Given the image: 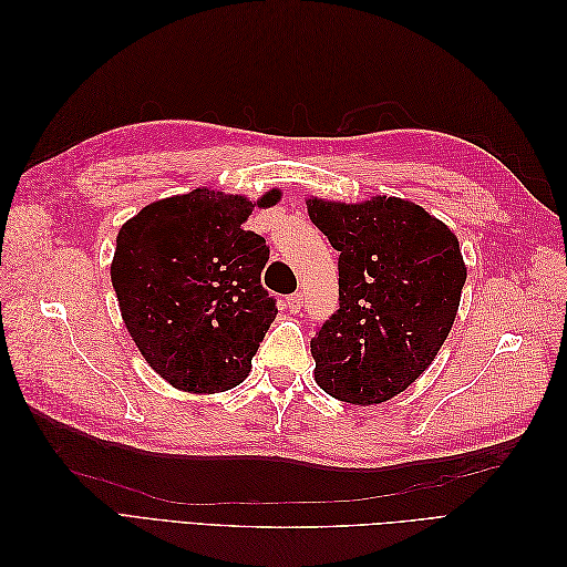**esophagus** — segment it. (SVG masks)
<instances>
[{"label": "esophagus", "instance_id": "1", "mask_svg": "<svg viewBox=\"0 0 567 567\" xmlns=\"http://www.w3.org/2000/svg\"><path fill=\"white\" fill-rule=\"evenodd\" d=\"M300 305H302V293H290V296H286V300H284V307L288 312H300Z\"/></svg>", "mask_w": 567, "mask_h": 567}]
</instances>
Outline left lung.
<instances>
[{
  "mask_svg": "<svg viewBox=\"0 0 567 567\" xmlns=\"http://www.w3.org/2000/svg\"><path fill=\"white\" fill-rule=\"evenodd\" d=\"M307 213L340 250L338 310L310 340L315 381L340 402H388L431 367L452 331L466 284L456 236L394 196L310 198Z\"/></svg>",
  "mask_w": 567,
  "mask_h": 567,
  "instance_id": "left-lung-1",
  "label": "left lung"
}]
</instances>
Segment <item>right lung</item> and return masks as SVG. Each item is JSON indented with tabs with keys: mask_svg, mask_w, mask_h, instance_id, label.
Returning a JSON list of instances; mask_svg holds the SVG:
<instances>
[{
	"mask_svg": "<svg viewBox=\"0 0 567 567\" xmlns=\"http://www.w3.org/2000/svg\"><path fill=\"white\" fill-rule=\"evenodd\" d=\"M281 192L265 194L267 208ZM255 203L210 188L163 198L117 234L111 281L136 348L186 392H225L246 381L277 319L260 274L269 246L244 229Z\"/></svg>",
	"mask_w": 567,
	"mask_h": 567,
	"instance_id": "obj_1",
	"label": "right lung"
}]
</instances>
